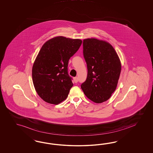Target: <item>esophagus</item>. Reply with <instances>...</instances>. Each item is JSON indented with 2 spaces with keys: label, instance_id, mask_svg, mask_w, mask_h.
Masks as SVG:
<instances>
[{
  "label": "esophagus",
  "instance_id": "obj_1",
  "mask_svg": "<svg viewBox=\"0 0 153 153\" xmlns=\"http://www.w3.org/2000/svg\"><path fill=\"white\" fill-rule=\"evenodd\" d=\"M74 81L75 83H77V82H78V81H79V79H78V77H74Z\"/></svg>",
  "mask_w": 153,
  "mask_h": 153
}]
</instances>
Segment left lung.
<instances>
[{
	"mask_svg": "<svg viewBox=\"0 0 153 153\" xmlns=\"http://www.w3.org/2000/svg\"><path fill=\"white\" fill-rule=\"evenodd\" d=\"M83 49L88 76L81 88L90 100L102 103L116 90L121 71L120 59L113 47L105 41L84 39Z\"/></svg>",
	"mask_w": 153,
	"mask_h": 153,
	"instance_id": "8db88e82",
	"label": "left lung"
}]
</instances>
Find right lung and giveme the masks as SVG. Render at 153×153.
<instances>
[{
  "label": "right lung",
  "mask_w": 153,
  "mask_h": 153,
  "mask_svg": "<svg viewBox=\"0 0 153 153\" xmlns=\"http://www.w3.org/2000/svg\"><path fill=\"white\" fill-rule=\"evenodd\" d=\"M82 42L60 36L42 46L33 65L32 77L36 93L45 102L58 104L68 97L74 85L68 74V61Z\"/></svg>",
  "instance_id": "1"
}]
</instances>
